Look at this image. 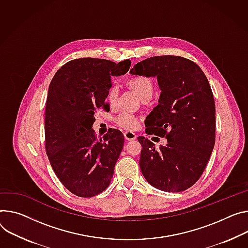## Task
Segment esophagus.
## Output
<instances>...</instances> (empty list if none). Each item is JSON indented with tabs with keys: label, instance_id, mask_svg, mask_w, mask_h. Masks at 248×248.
I'll use <instances>...</instances> for the list:
<instances>
[{
	"label": "esophagus",
	"instance_id": "34e87169",
	"mask_svg": "<svg viewBox=\"0 0 248 248\" xmlns=\"http://www.w3.org/2000/svg\"><path fill=\"white\" fill-rule=\"evenodd\" d=\"M124 139L126 140H134L138 138L137 134L134 133V132H132V131H125L124 133Z\"/></svg>",
	"mask_w": 248,
	"mask_h": 248
}]
</instances>
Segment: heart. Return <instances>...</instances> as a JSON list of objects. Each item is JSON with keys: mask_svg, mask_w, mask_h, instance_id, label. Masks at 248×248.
<instances>
[{"mask_svg": "<svg viewBox=\"0 0 248 248\" xmlns=\"http://www.w3.org/2000/svg\"><path fill=\"white\" fill-rule=\"evenodd\" d=\"M127 87L136 93L141 101L151 99L154 93V84L151 79L145 76H133L126 80ZM108 101L110 106H114L118 101L117 89H111L108 94ZM116 123L119 126L128 130H133L139 126V119L131 114H121L117 119Z\"/></svg>", "mask_w": 248, "mask_h": 248, "instance_id": "obj_1", "label": "heart"}]
</instances>
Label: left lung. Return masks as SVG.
<instances>
[{
	"label": "left lung",
	"mask_w": 248,
	"mask_h": 248,
	"mask_svg": "<svg viewBox=\"0 0 248 248\" xmlns=\"http://www.w3.org/2000/svg\"><path fill=\"white\" fill-rule=\"evenodd\" d=\"M129 73L156 77L161 93L146 130L167 140L155 148L149 140L138 138L140 170L156 189L185 191L200 179L215 146L216 107L209 81L196 63L173 55L142 60Z\"/></svg>",
	"instance_id": "8db88e82"
}]
</instances>
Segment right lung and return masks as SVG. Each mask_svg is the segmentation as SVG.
Instances as JSON below:
<instances>
[{"label":"right lung","mask_w":248,"mask_h":248,"mask_svg":"<svg viewBox=\"0 0 248 248\" xmlns=\"http://www.w3.org/2000/svg\"><path fill=\"white\" fill-rule=\"evenodd\" d=\"M130 60L79 58L52 78L46 106V148L60 182L72 194L91 198L105 191L124 147V136L111 129L97 140L95 110L106 108L110 77L125 74Z\"/></svg>","instance_id":"right-lung-1"}]
</instances>
